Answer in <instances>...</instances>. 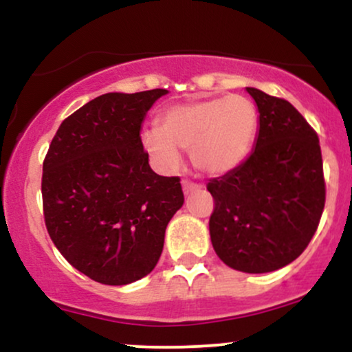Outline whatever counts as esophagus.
Instances as JSON below:
<instances>
[{"mask_svg":"<svg viewBox=\"0 0 352 352\" xmlns=\"http://www.w3.org/2000/svg\"><path fill=\"white\" fill-rule=\"evenodd\" d=\"M182 188H184L185 195H190V193L201 190V185H197V184H192V182H188V180H184L182 182Z\"/></svg>","mask_w":352,"mask_h":352,"instance_id":"34e87169","label":"esophagus"}]
</instances>
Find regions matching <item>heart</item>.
Instances as JSON below:
<instances>
[{
    "mask_svg": "<svg viewBox=\"0 0 352 352\" xmlns=\"http://www.w3.org/2000/svg\"><path fill=\"white\" fill-rule=\"evenodd\" d=\"M258 132L256 106L245 96H228L165 109L160 127L144 129L140 144L165 172L180 167L182 151H190L205 175H225L245 162Z\"/></svg>",
    "mask_w": 352,
    "mask_h": 352,
    "instance_id": "heart-1",
    "label": "heart"
}]
</instances>
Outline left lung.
Segmentation results:
<instances>
[{
    "instance_id": "left-lung-1",
    "label": "left lung",
    "mask_w": 352,
    "mask_h": 352,
    "mask_svg": "<svg viewBox=\"0 0 352 352\" xmlns=\"http://www.w3.org/2000/svg\"><path fill=\"white\" fill-rule=\"evenodd\" d=\"M258 107L252 155L208 182L215 200L210 238L230 268L270 273L296 260L324 208L321 147L316 132L288 100L246 87Z\"/></svg>"
}]
</instances>
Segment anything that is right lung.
I'll return each instance as SVG.
<instances>
[{"label":"right lung","instance_id":"obj_1","mask_svg":"<svg viewBox=\"0 0 352 352\" xmlns=\"http://www.w3.org/2000/svg\"><path fill=\"white\" fill-rule=\"evenodd\" d=\"M165 89L107 92L59 125L43 164V208L52 243L91 280L122 286L147 276L165 228L184 205L179 177L157 175L140 144Z\"/></svg>","mask_w":352,"mask_h":352}]
</instances>
